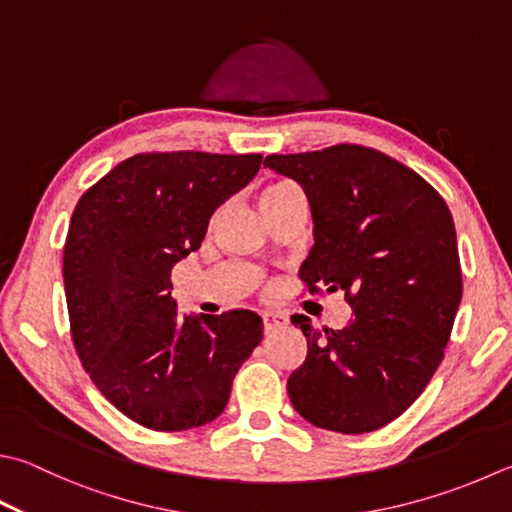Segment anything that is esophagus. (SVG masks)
Segmentation results:
<instances>
[{
    "instance_id": "obj_1",
    "label": "esophagus",
    "mask_w": 512,
    "mask_h": 512,
    "mask_svg": "<svg viewBox=\"0 0 512 512\" xmlns=\"http://www.w3.org/2000/svg\"><path fill=\"white\" fill-rule=\"evenodd\" d=\"M263 325H265V334H274L278 330H283L287 327V318L276 314V312H265L263 314Z\"/></svg>"
}]
</instances>
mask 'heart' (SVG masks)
I'll list each match as a JSON object with an SVG mask.
<instances>
[{
	"label": "heart",
	"mask_w": 512,
	"mask_h": 512,
	"mask_svg": "<svg viewBox=\"0 0 512 512\" xmlns=\"http://www.w3.org/2000/svg\"><path fill=\"white\" fill-rule=\"evenodd\" d=\"M301 196V191H298L292 182H272V185H267L263 189V194H260V209L267 211V209H274L278 205H283V202L298 198Z\"/></svg>",
	"instance_id": "1"
}]
</instances>
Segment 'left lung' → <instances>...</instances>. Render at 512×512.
I'll use <instances>...</instances> for the list:
<instances>
[{
	"label": "left lung",
	"instance_id": "obj_1",
	"mask_svg": "<svg viewBox=\"0 0 512 512\" xmlns=\"http://www.w3.org/2000/svg\"><path fill=\"white\" fill-rule=\"evenodd\" d=\"M265 165L303 187L314 247L301 265L310 292L343 289L352 321L314 330L287 379L292 406L316 428L363 435L406 412L443 359L461 303L452 214L419 173L359 144Z\"/></svg>",
	"mask_w": 512,
	"mask_h": 512
}]
</instances>
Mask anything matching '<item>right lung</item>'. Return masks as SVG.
Wrapping results in <instances>:
<instances>
[{"instance_id":"add662e5","label":"right lung","mask_w":512,"mask_h":512,"mask_svg":"<svg viewBox=\"0 0 512 512\" xmlns=\"http://www.w3.org/2000/svg\"><path fill=\"white\" fill-rule=\"evenodd\" d=\"M263 156L140 153L77 202L64 292L77 356L106 401L144 428L205 426L263 339L252 310L178 314L171 267L200 249L209 220Z\"/></svg>"}]
</instances>
